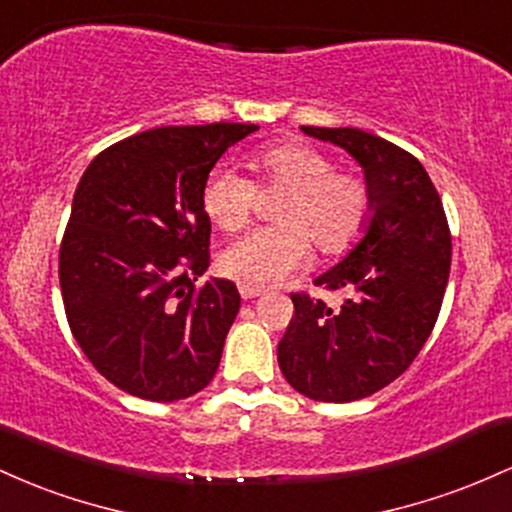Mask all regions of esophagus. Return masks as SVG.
<instances>
[{
    "instance_id": "obj_1",
    "label": "esophagus",
    "mask_w": 512,
    "mask_h": 512,
    "mask_svg": "<svg viewBox=\"0 0 512 512\" xmlns=\"http://www.w3.org/2000/svg\"><path fill=\"white\" fill-rule=\"evenodd\" d=\"M261 287H249V285H239V295L241 300H254V297L261 295Z\"/></svg>"
}]
</instances>
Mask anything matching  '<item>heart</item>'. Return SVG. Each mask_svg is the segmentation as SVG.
<instances>
[{"mask_svg": "<svg viewBox=\"0 0 512 512\" xmlns=\"http://www.w3.org/2000/svg\"><path fill=\"white\" fill-rule=\"evenodd\" d=\"M266 188L287 195L275 210L278 227L256 229L220 254V271L239 285L268 287L312 256V241L326 256L346 254L370 225L372 191L363 179L336 171V162L304 142H280L254 159ZM256 205L254 183L229 166L210 171L203 210L222 232L249 225Z\"/></svg>", "mask_w": 512, "mask_h": 512, "instance_id": "1", "label": "heart"}]
</instances>
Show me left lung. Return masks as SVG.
Segmentation results:
<instances>
[{
  "instance_id": "1",
  "label": "left lung",
  "mask_w": 512,
  "mask_h": 512,
  "mask_svg": "<svg viewBox=\"0 0 512 512\" xmlns=\"http://www.w3.org/2000/svg\"><path fill=\"white\" fill-rule=\"evenodd\" d=\"M302 132L346 149L372 191L370 225L336 266L314 278L348 297L331 309L290 295L295 317L278 343L292 389L346 404L380 392L413 363L438 321L452 239L428 171L406 149L358 128Z\"/></svg>"
}]
</instances>
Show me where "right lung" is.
Segmentation results:
<instances>
[{
	"label": "right lung",
	"instance_id": "add662e5",
	"mask_svg": "<svg viewBox=\"0 0 512 512\" xmlns=\"http://www.w3.org/2000/svg\"><path fill=\"white\" fill-rule=\"evenodd\" d=\"M258 125H169L120 140L86 166L60 246L67 321L118 389L179 401L208 387L239 312L237 285L205 280L212 166Z\"/></svg>",
	"mask_w": 512,
	"mask_h": 512
}]
</instances>
